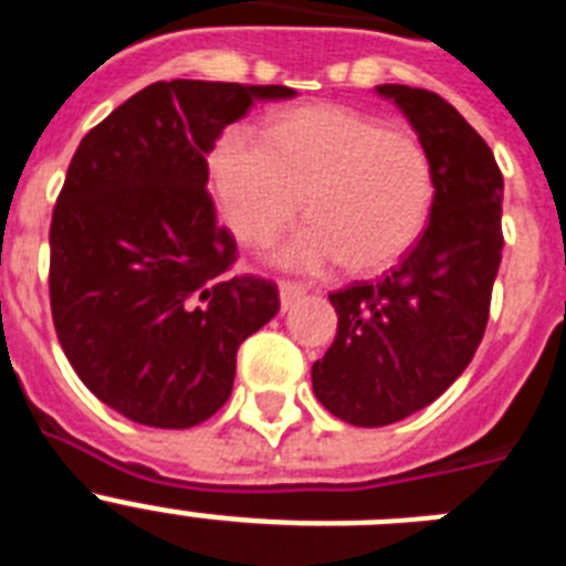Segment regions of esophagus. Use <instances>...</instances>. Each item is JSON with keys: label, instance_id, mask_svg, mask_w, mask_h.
Returning <instances> with one entry per match:
<instances>
[{"label": "esophagus", "instance_id": "1", "mask_svg": "<svg viewBox=\"0 0 566 566\" xmlns=\"http://www.w3.org/2000/svg\"><path fill=\"white\" fill-rule=\"evenodd\" d=\"M306 294V286L303 283H292V280H280V306H283V312H289V308L297 303L300 297Z\"/></svg>", "mask_w": 566, "mask_h": 566}]
</instances>
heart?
<instances>
[{"label": "heart", "mask_w": 566, "mask_h": 566, "mask_svg": "<svg viewBox=\"0 0 566 566\" xmlns=\"http://www.w3.org/2000/svg\"><path fill=\"white\" fill-rule=\"evenodd\" d=\"M212 172L229 227L247 243H266L308 198L312 221L277 249L292 269L337 260L352 272L391 266L417 243L433 207L422 144L339 107L294 109L269 138L229 129L214 147Z\"/></svg>", "instance_id": "heart-1"}]
</instances>
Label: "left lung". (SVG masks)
<instances>
[{
  "mask_svg": "<svg viewBox=\"0 0 566 566\" xmlns=\"http://www.w3.org/2000/svg\"><path fill=\"white\" fill-rule=\"evenodd\" d=\"M433 167L431 221L399 266L328 294L337 337L312 368L314 394L348 424L411 417L468 368L502 263L504 178L482 135L422 87L382 84Z\"/></svg>",
  "mask_w": 566,
  "mask_h": 566,
  "instance_id": "8db88e82",
  "label": "left lung"
}]
</instances>
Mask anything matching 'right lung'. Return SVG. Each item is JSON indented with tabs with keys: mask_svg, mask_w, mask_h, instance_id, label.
<instances>
[{
	"mask_svg": "<svg viewBox=\"0 0 566 566\" xmlns=\"http://www.w3.org/2000/svg\"><path fill=\"white\" fill-rule=\"evenodd\" d=\"M292 87L155 82L73 153L50 221L53 328L90 391L149 428L207 422L232 394L238 348L280 308L274 280L232 274L209 153L258 98Z\"/></svg>",
	"mask_w": 566,
	"mask_h": 566,
	"instance_id": "add662e5",
	"label": "right lung"
}]
</instances>
